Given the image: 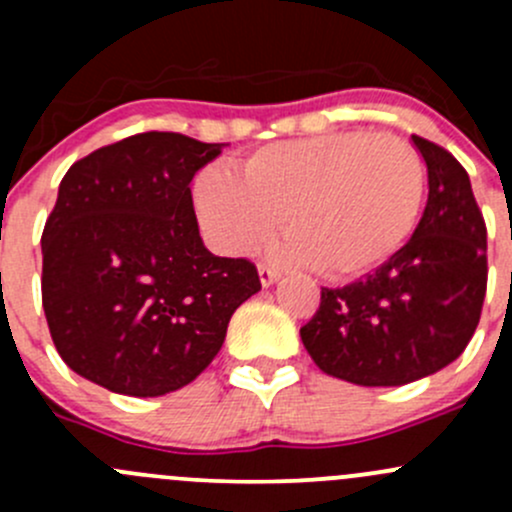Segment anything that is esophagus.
<instances>
[{"mask_svg":"<svg viewBox=\"0 0 512 512\" xmlns=\"http://www.w3.org/2000/svg\"><path fill=\"white\" fill-rule=\"evenodd\" d=\"M257 272H260L262 287H270L280 280V270H275V267H270V265H260L257 267Z\"/></svg>","mask_w":512,"mask_h":512,"instance_id":"obj_1","label":"esophagus"}]
</instances>
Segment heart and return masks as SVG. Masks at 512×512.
Listing matches in <instances>:
<instances>
[{
	"instance_id": "1",
	"label": "heart",
	"mask_w": 512,
	"mask_h": 512,
	"mask_svg": "<svg viewBox=\"0 0 512 512\" xmlns=\"http://www.w3.org/2000/svg\"><path fill=\"white\" fill-rule=\"evenodd\" d=\"M426 198V168L396 133H327L260 148L230 173L195 180V210L208 240L245 255L285 215L282 262L352 280L384 265L414 235Z\"/></svg>"
}]
</instances>
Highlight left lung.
Instances as JSON below:
<instances>
[{"mask_svg": "<svg viewBox=\"0 0 512 512\" xmlns=\"http://www.w3.org/2000/svg\"><path fill=\"white\" fill-rule=\"evenodd\" d=\"M428 170V203L411 240L364 280L322 287L299 329L329 376L359 386H401L463 354L488 285V232L471 178L446 148L411 136Z\"/></svg>", "mask_w": 512, "mask_h": 512, "instance_id": "obj_1", "label": "left lung"}]
</instances>
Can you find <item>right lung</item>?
<instances>
[{
    "instance_id": "add662e5",
    "label": "right lung",
    "mask_w": 512,
    "mask_h": 512,
    "mask_svg": "<svg viewBox=\"0 0 512 512\" xmlns=\"http://www.w3.org/2000/svg\"><path fill=\"white\" fill-rule=\"evenodd\" d=\"M225 143L136 133L76 160L41 235V304L69 369L113 394L195 379L260 292L245 257L203 245L190 180Z\"/></svg>"
}]
</instances>
